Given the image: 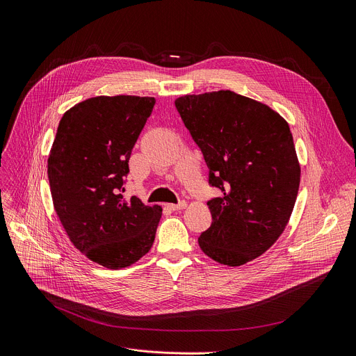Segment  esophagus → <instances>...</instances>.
I'll list each match as a JSON object with an SVG mask.
<instances>
[{
    "instance_id": "34e87169",
    "label": "esophagus",
    "mask_w": 356,
    "mask_h": 356,
    "mask_svg": "<svg viewBox=\"0 0 356 356\" xmlns=\"http://www.w3.org/2000/svg\"><path fill=\"white\" fill-rule=\"evenodd\" d=\"M187 204H186V202H180V203H177V204H166V207L169 209V210H172V211H176V210H181V209H184Z\"/></svg>"
}]
</instances>
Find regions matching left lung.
Masks as SVG:
<instances>
[{"instance_id": "left-lung-1", "label": "left lung", "mask_w": 356, "mask_h": 356, "mask_svg": "<svg viewBox=\"0 0 356 356\" xmlns=\"http://www.w3.org/2000/svg\"><path fill=\"white\" fill-rule=\"evenodd\" d=\"M175 105L203 153L210 186L222 193L207 202L213 221L199 245L220 264L243 266L277 241L293 213L301 168L289 126L232 90L180 96Z\"/></svg>"}]
</instances>
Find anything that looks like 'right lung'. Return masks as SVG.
Here are the masks:
<instances>
[{"mask_svg": "<svg viewBox=\"0 0 356 356\" xmlns=\"http://www.w3.org/2000/svg\"><path fill=\"white\" fill-rule=\"evenodd\" d=\"M149 96H96L63 113L48 157L55 211L72 244L106 268L149 252L160 206L124 199L132 149L150 116Z\"/></svg>", "mask_w": 356, "mask_h": 356, "instance_id": "obj_1", "label": "right lung"}]
</instances>
